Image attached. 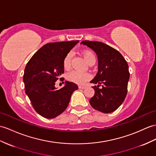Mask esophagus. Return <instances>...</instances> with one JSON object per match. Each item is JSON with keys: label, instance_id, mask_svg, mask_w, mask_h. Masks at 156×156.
<instances>
[{"label": "esophagus", "instance_id": "34e87169", "mask_svg": "<svg viewBox=\"0 0 156 156\" xmlns=\"http://www.w3.org/2000/svg\"><path fill=\"white\" fill-rule=\"evenodd\" d=\"M79 89H85L86 88V86L85 85H79Z\"/></svg>", "mask_w": 156, "mask_h": 156}]
</instances>
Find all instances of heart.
Wrapping results in <instances>:
<instances>
[{"mask_svg": "<svg viewBox=\"0 0 156 156\" xmlns=\"http://www.w3.org/2000/svg\"><path fill=\"white\" fill-rule=\"evenodd\" d=\"M83 57L88 63L93 62V61H95V55L92 51L89 50H86L83 52ZM71 58V53H68L64 58L63 67L66 69H68L70 68ZM67 78L71 82L77 83V84H83V83L89 80L90 78V75L88 73H83V72L77 70H73L67 74Z\"/></svg>", "mask_w": 156, "mask_h": 156, "instance_id": "obj_1", "label": "heart"}]
</instances>
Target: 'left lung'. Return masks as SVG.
<instances>
[{
    "label": "left lung",
    "mask_w": 156,
    "mask_h": 156,
    "mask_svg": "<svg viewBox=\"0 0 156 156\" xmlns=\"http://www.w3.org/2000/svg\"><path fill=\"white\" fill-rule=\"evenodd\" d=\"M81 44L92 49L98 58V72L90 83L98 85L93 87L95 92L90 105L103 113L116 111L127 94L130 73L126 61L119 51L101 41L85 40Z\"/></svg>",
    "instance_id": "obj_1"
}]
</instances>
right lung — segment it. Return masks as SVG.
Returning <instances> with one entry per match:
<instances>
[{"mask_svg":"<svg viewBox=\"0 0 156 156\" xmlns=\"http://www.w3.org/2000/svg\"><path fill=\"white\" fill-rule=\"evenodd\" d=\"M79 41L45 44L34 54L25 67L26 94L41 116L51 119L61 115L68 107L72 93L78 89L77 85L69 81H65V86L59 90L55 84L64 73V58Z\"/></svg>","mask_w":156,"mask_h":156,"instance_id":"right-lung-1","label":"right lung"}]
</instances>
